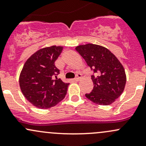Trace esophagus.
Wrapping results in <instances>:
<instances>
[{"label": "esophagus", "instance_id": "34e87169", "mask_svg": "<svg viewBox=\"0 0 146 146\" xmlns=\"http://www.w3.org/2000/svg\"><path fill=\"white\" fill-rule=\"evenodd\" d=\"M81 78H82V75L81 74H78L76 75V78L74 79V80H75V81H76V82H78L79 80H80Z\"/></svg>", "mask_w": 146, "mask_h": 146}]
</instances>
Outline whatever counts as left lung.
Wrapping results in <instances>:
<instances>
[{
    "label": "left lung",
    "instance_id": "obj_1",
    "mask_svg": "<svg viewBox=\"0 0 146 146\" xmlns=\"http://www.w3.org/2000/svg\"><path fill=\"white\" fill-rule=\"evenodd\" d=\"M75 50L95 73L91 75L93 89L85 96L98 105L113 104L125 88L126 75L123 65L108 48L100 45H79Z\"/></svg>",
    "mask_w": 146,
    "mask_h": 146
}]
</instances>
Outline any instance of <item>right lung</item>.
Wrapping results in <instances>:
<instances>
[{"mask_svg": "<svg viewBox=\"0 0 146 146\" xmlns=\"http://www.w3.org/2000/svg\"><path fill=\"white\" fill-rule=\"evenodd\" d=\"M63 46H48L39 49L25 62L19 77V84L25 98L38 108L46 109L61 102L69 83L57 78L60 71L55 62Z\"/></svg>", "mask_w": 146, "mask_h": 146, "instance_id": "right-lung-1", "label": "right lung"}]
</instances>
